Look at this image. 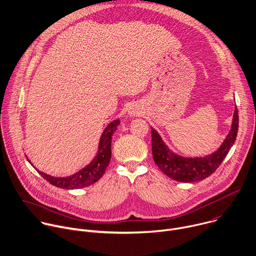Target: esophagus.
I'll list each match as a JSON object with an SVG mask.
<instances>
[{
	"label": "esophagus",
	"instance_id": "1",
	"mask_svg": "<svg viewBox=\"0 0 256 256\" xmlns=\"http://www.w3.org/2000/svg\"><path fill=\"white\" fill-rule=\"evenodd\" d=\"M128 114L130 116H136L138 114L136 110H132V108H130V110L128 112Z\"/></svg>",
	"mask_w": 256,
	"mask_h": 256
}]
</instances>
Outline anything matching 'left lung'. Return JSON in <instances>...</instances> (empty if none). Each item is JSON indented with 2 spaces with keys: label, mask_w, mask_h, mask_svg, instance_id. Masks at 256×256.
<instances>
[{
  "label": "left lung",
  "mask_w": 256,
  "mask_h": 256,
  "mask_svg": "<svg viewBox=\"0 0 256 256\" xmlns=\"http://www.w3.org/2000/svg\"><path fill=\"white\" fill-rule=\"evenodd\" d=\"M238 110H234L231 128L220 146L204 156H184L170 148L160 134L152 128V152L156 164L160 171L178 182L202 181L214 173L235 142L238 132Z\"/></svg>",
  "instance_id": "obj_1"
}]
</instances>
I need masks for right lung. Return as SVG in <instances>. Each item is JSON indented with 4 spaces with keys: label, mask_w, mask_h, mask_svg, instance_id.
I'll return each instance as SVG.
<instances>
[{
    "label": "right lung",
    "mask_w": 256,
    "mask_h": 256,
    "mask_svg": "<svg viewBox=\"0 0 256 256\" xmlns=\"http://www.w3.org/2000/svg\"><path fill=\"white\" fill-rule=\"evenodd\" d=\"M120 124V120H114L106 126V128L104 130L102 134L100 136L98 152L94 158L88 164L79 170L78 172L74 173L73 175H70L68 177H54L45 174L36 168L37 172L53 186L66 190L80 189L96 183L104 176L106 170L110 162L112 134L116 130L118 126ZM26 158L28 162L31 164L27 156Z\"/></svg>",
    "instance_id": "obj_1"
}]
</instances>
